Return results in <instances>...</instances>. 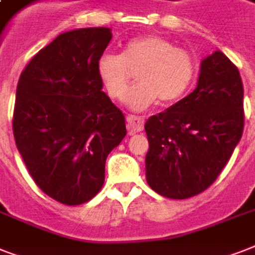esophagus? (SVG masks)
I'll list each match as a JSON object with an SVG mask.
<instances>
[{"label":"esophagus","mask_w":255,"mask_h":255,"mask_svg":"<svg viewBox=\"0 0 255 255\" xmlns=\"http://www.w3.org/2000/svg\"><path fill=\"white\" fill-rule=\"evenodd\" d=\"M127 128L129 133H136V132H141L144 128V119L140 116L136 115H128L127 116Z\"/></svg>","instance_id":"esophagus-1"}]
</instances>
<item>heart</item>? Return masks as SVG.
Instances as JSON below:
<instances>
[{"label": "heart", "instance_id": "obj_1", "mask_svg": "<svg viewBox=\"0 0 255 255\" xmlns=\"http://www.w3.org/2000/svg\"><path fill=\"white\" fill-rule=\"evenodd\" d=\"M96 71L114 100L123 99L135 74L137 83L128 92L126 103L132 110L141 111L157 100L169 104L180 99L193 83L197 62L185 49L149 34L126 42L119 55L103 54Z\"/></svg>", "mask_w": 255, "mask_h": 255}]
</instances>
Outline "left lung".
I'll list each match as a JSON object with an SVG mask.
<instances>
[{"instance_id":"left-lung-1","label":"left lung","mask_w":255,"mask_h":255,"mask_svg":"<svg viewBox=\"0 0 255 255\" xmlns=\"http://www.w3.org/2000/svg\"><path fill=\"white\" fill-rule=\"evenodd\" d=\"M244 86L237 66L220 50L201 62L197 87L145 123V177L173 200L208 189L241 140Z\"/></svg>"}]
</instances>
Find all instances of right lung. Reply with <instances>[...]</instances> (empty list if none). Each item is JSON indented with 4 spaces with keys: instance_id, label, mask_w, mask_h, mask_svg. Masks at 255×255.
I'll list each match as a JSON object with an SVG mask.
<instances>
[{
    "instance_id": "add662e5",
    "label": "right lung",
    "mask_w": 255,
    "mask_h": 255,
    "mask_svg": "<svg viewBox=\"0 0 255 255\" xmlns=\"http://www.w3.org/2000/svg\"><path fill=\"white\" fill-rule=\"evenodd\" d=\"M111 38L108 27L61 34L18 81L15 145L39 189L65 205L98 194L108 153L127 135L124 114L102 91L96 71Z\"/></svg>"
}]
</instances>
